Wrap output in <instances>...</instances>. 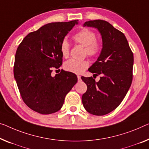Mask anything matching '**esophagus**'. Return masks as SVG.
I'll use <instances>...</instances> for the list:
<instances>
[{
    "label": "esophagus",
    "mask_w": 149,
    "mask_h": 149,
    "mask_svg": "<svg viewBox=\"0 0 149 149\" xmlns=\"http://www.w3.org/2000/svg\"><path fill=\"white\" fill-rule=\"evenodd\" d=\"M77 79H78V81H80L81 80V76H79V75H77Z\"/></svg>",
    "instance_id": "34e87169"
}]
</instances>
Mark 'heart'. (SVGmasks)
<instances>
[{"mask_svg":"<svg viewBox=\"0 0 149 149\" xmlns=\"http://www.w3.org/2000/svg\"><path fill=\"white\" fill-rule=\"evenodd\" d=\"M73 39L76 43L85 47V53L89 57H97L100 53L101 44L96 39V35L90 29L84 28L73 36ZM60 51L62 56L67 57L70 53V45L66 40L61 43ZM89 63L86 60L78 61L70 59L64 63V69L68 72L81 74L88 68Z\"/></svg>","mask_w":149,"mask_h":149,"instance_id":"obj_1","label":"heart"}]
</instances>
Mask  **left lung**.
Wrapping results in <instances>:
<instances>
[{
	"label": "left lung",
	"instance_id": "8db88e82",
	"mask_svg": "<svg viewBox=\"0 0 149 149\" xmlns=\"http://www.w3.org/2000/svg\"><path fill=\"white\" fill-rule=\"evenodd\" d=\"M84 26L97 29L102 49L97 61L89 68L94 75L102 74L96 82L92 77H81L87 85L82 95L84 107L90 114L103 116L120 105L132 81L133 53L124 33L103 20L86 21Z\"/></svg>",
	"mask_w": 149,
	"mask_h": 149
}]
</instances>
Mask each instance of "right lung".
Returning a JSON list of instances; mask_svg holds the SVG:
<instances>
[{
	"label": "right lung",
	"instance_id": "add662e5",
	"mask_svg": "<svg viewBox=\"0 0 149 149\" xmlns=\"http://www.w3.org/2000/svg\"><path fill=\"white\" fill-rule=\"evenodd\" d=\"M78 22L51 23L26 35L18 47L14 77L22 99L31 109L42 114L57 112L77 81L76 75L61 70L54 77L53 68L62 65L60 46Z\"/></svg>",
	"mask_w": 149,
	"mask_h": 149
}]
</instances>
